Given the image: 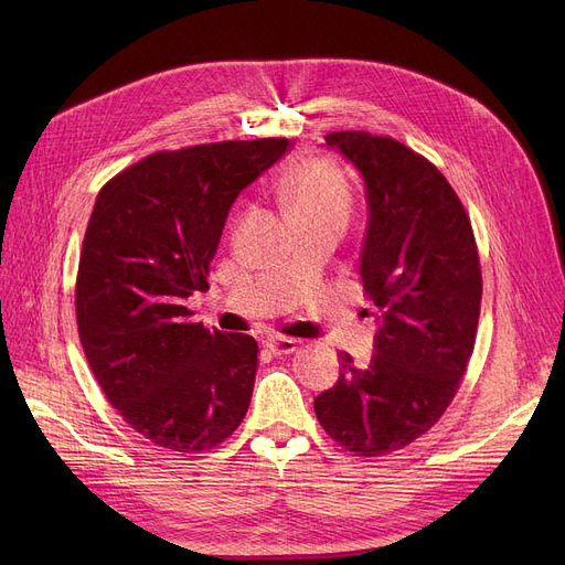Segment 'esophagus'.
Segmentation results:
<instances>
[{
	"label": "esophagus",
	"instance_id": "esophagus-1",
	"mask_svg": "<svg viewBox=\"0 0 565 565\" xmlns=\"http://www.w3.org/2000/svg\"><path fill=\"white\" fill-rule=\"evenodd\" d=\"M267 352L275 354V358H284V354H292L295 348H298V343H295L292 339H270L265 343Z\"/></svg>",
	"mask_w": 565,
	"mask_h": 565
}]
</instances>
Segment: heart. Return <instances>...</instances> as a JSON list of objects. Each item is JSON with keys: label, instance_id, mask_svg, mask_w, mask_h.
<instances>
[{"label": "heart", "instance_id": "heart-1", "mask_svg": "<svg viewBox=\"0 0 565 565\" xmlns=\"http://www.w3.org/2000/svg\"><path fill=\"white\" fill-rule=\"evenodd\" d=\"M281 196L290 217L305 224L313 220H339L350 215V188L339 167L322 158L295 164L281 181Z\"/></svg>", "mask_w": 565, "mask_h": 565}]
</instances>
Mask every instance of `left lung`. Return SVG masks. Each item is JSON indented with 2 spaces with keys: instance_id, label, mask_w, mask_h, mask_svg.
Segmentation results:
<instances>
[{
  "instance_id": "1",
  "label": "left lung",
  "mask_w": 565,
  "mask_h": 565,
  "mask_svg": "<svg viewBox=\"0 0 565 565\" xmlns=\"http://www.w3.org/2000/svg\"><path fill=\"white\" fill-rule=\"evenodd\" d=\"M324 141L364 175L360 273L380 328L371 364L341 352V375L313 409L343 449L375 458L428 433L460 390L479 328L481 260L462 201L430 160L364 130Z\"/></svg>"
}]
</instances>
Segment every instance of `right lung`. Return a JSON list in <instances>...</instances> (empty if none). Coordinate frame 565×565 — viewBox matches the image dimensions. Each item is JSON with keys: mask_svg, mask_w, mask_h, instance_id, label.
<instances>
[{"mask_svg": "<svg viewBox=\"0 0 565 565\" xmlns=\"http://www.w3.org/2000/svg\"><path fill=\"white\" fill-rule=\"evenodd\" d=\"M290 141H215L158 151L107 181L84 233L77 332L124 422L175 454L215 449L243 424L254 337L205 330L185 300L207 288L228 207Z\"/></svg>", "mask_w": 565, "mask_h": 565, "instance_id": "right-lung-1", "label": "right lung"}]
</instances>
